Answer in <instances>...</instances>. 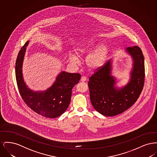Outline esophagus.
I'll return each mask as SVG.
<instances>
[{
  "label": "esophagus",
  "instance_id": "34e87169",
  "mask_svg": "<svg viewBox=\"0 0 157 157\" xmlns=\"http://www.w3.org/2000/svg\"><path fill=\"white\" fill-rule=\"evenodd\" d=\"M86 81V78L85 76H83L81 77V82H85Z\"/></svg>",
  "mask_w": 157,
  "mask_h": 157
}]
</instances>
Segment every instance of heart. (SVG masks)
Segmentation results:
<instances>
[{"instance_id":"heart-1","label":"heart","mask_w":157,"mask_h":157,"mask_svg":"<svg viewBox=\"0 0 157 157\" xmlns=\"http://www.w3.org/2000/svg\"><path fill=\"white\" fill-rule=\"evenodd\" d=\"M97 45V42L92 40H85L79 43L74 49L76 54L75 53L71 52L67 53V58L69 62L74 65H78L79 63V59L77 56H82L91 50L90 53H88L85 60L86 67L92 71L101 68L104 65L108 57L109 48L105 43Z\"/></svg>"}]
</instances>
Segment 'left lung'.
<instances>
[{"mask_svg":"<svg viewBox=\"0 0 157 157\" xmlns=\"http://www.w3.org/2000/svg\"><path fill=\"white\" fill-rule=\"evenodd\" d=\"M131 57L132 67L127 84L118 86L117 79L112 75L113 59L90 78V99L95 109L106 117H112L126 111L134 104L142 91L144 78V58L140 48H127Z\"/></svg>","mask_w":157,"mask_h":157,"instance_id":"obj_1","label":"left lung"}]
</instances>
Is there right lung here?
<instances>
[{
  "label": "right lung",
  "mask_w": 157,
  "mask_h": 157,
  "mask_svg": "<svg viewBox=\"0 0 157 157\" xmlns=\"http://www.w3.org/2000/svg\"><path fill=\"white\" fill-rule=\"evenodd\" d=\"M28 40L18 53L15 66L17 87L23 100L33 111L48 118L59 117L65 112L70 104L72 90L81 79L79 74L61 71L52 86L44 90L35 91L26 85L23 76V62Z\"/></svg>",
  "instance_id": "1"
}]
</instances>
